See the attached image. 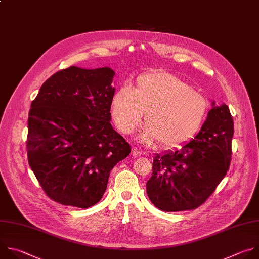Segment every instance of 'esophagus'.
Masks as SVG:
<instances>
[{"label": "esophagus", "mask_w": 259, "mask_h": 259, "mask_svg": "<svg viewBox=\"0 0 259 259\" xmlns=\"http://www.w3.org/2000/svg\"><path fill=\"white\" fill-rule=\"evenodd\" d=\"M132 155L134 157H140L142 155V152L140 150H138L137 148H133L132 149Z\"/></svg>", "instance_id": "1"}]
</instances>
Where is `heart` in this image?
<instances>
[{
    "label": "heart",
    "instance_id": "1",
    "mask_svg": "<svg viewBox=\"0 0 259 259\" xmlns=\"http://www.w3.org/2000/svg\"><path fill=\"white\" fill-rule=\"evenodd\" d=\"M208 107L202 94L165 71L141 74L134 90L122 85L111 99V115L120 132H135L146 113L142 141L149 145L160 141L166 148L189 142L204 122Z\"/></svg>",
    "mask_w": 259,
    "mask_h": 259
}]
</instances>
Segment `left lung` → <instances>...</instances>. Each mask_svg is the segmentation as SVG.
<instances>
[{"label":"left lung","instance_id":"1","mask_svg":"<svg viewBox=\"0 0 259 259\" xmlns=\"http://www.w3.org/2000/svg\"><path fill=\"white\" fill-rule=\"evenodd\" d=\"M234 121L226 104L215 106L200 132L177 151L157 154L146 184L154 206L162 211L192 210L202 205L227 175Z\"/></svg>","mask_w":259,"mask_h":259}]
</instances>
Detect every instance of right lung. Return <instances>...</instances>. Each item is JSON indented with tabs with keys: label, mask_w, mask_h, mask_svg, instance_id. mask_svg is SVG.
I'll use <instances>...</instances> for the list:
<instances>
[{
	"label": "right lung",
	"mask_w": 259,
	"mask_h": 259,
	"mask_svg": "<svg viewBox=\"0 0 259 259\" xmlns=\"http://www.w3.org/2000/svg\"><path fill=\"white\" fill-rule=\"evenodd\" d=\"M114 74L109 67L70 66L49 77L31 102L28 163L57 203L78 208L98 203L110 171L131 153L110 123Z\"/></svg>",
	"instance_id": "1"
}]
</instances>
